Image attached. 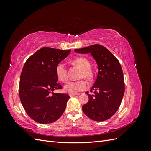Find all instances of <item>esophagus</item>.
I'll list each match as a JSON object with an SVG mask.
<instances>
[{
	"mask_svg": "<svg viewBox=\"0 0 151 151\" xmlns=\"http://www.w3.org/2000/svg\"><path fill=\"white\" fill-rule=\"evenodd\" d=\"M78 94H72V93L69 94V95H70V97L75 96H76V95H78Z\"/></svg>",
	"mask_w": 151,
	"mask_h": 151,
	"instance_id": "1",
	"label": "esophagus"
}]
</instances>
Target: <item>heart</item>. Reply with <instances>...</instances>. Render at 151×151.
I'll return each instance as SVG.
<instances>
[{
  "label": "heart",
  "instance_id": "obj_1",
  "mask_svg": "<svg viewBox=\"0 0 151 151\" xmlns=\"http://www.w3.org/2000/svg\"><path fill=\"white\" fill-rule=\"evenodd\" d=\"M72 64H74L81 68L79 77L80 79L85 78L90 79L93 77V72L90 68L91 64L89 60L83 57H80L73 60ZM55 74L58 80L65 83L68 81V70L65 63H58L55 68ZM88 85L84 80L70 81L64 86V89L66 92L74 94L86 90L88 88Z\"/></svg>",
  "mask_w": 151,
  "mask_h": 151
}]
</instances>
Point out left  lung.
<instances>
[{
	"label": "left lung",
	"mask_w": 151,
	"mask_h": 151,
	"mask_svg": "<svg viewBox=\"0 0 151 151\" xmlns=\"http://www.w3.org/2000/svg\"><path fill=\"white\" fill-rule=\"evenodd\" d=\"M77 53H90L98 67L96 80L90 91L86 93L89 101L82 108L91 120L102 122L110 118L119 108L125 92V83L118 59L101 45L75 49Z\"/></svg>",
	"instance_id": "obj_1"
}]
</instances>
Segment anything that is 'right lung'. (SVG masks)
<instances>
[{
    "instance_id": "obj_1",
    "label": "right lung",
    "mask_w": 151,
    "mask_h": 151,
    "mask_svg": "<svg viewBox=\"0 0 151 151\" xmlns=\"http://www.w3.org/2000/svg\"><path fill=\"white\" fill-rule=\"evenodd\" d=\"M70 53V50L44 47L24 63L20 77L19 98L26 113L36 122L53 123L65 111L69 95L53 91L62 89L57 82L55 68Z\"/></svg>"
}]
</instances>
